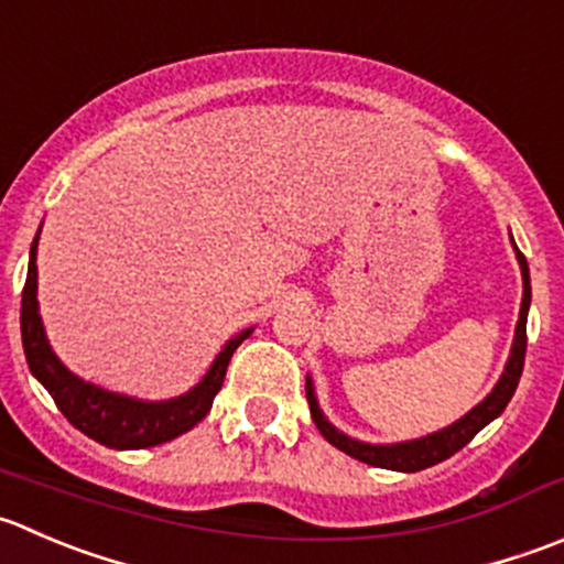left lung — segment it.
<instances>
[{
	"mask_svg": "<svg viewBox=\"0 0 564 564\" xmlns=\"http://www.w3.org/2000/svg\"><path fill=\"white\" fill-rule=\"evenodd\" d=\"M518 261H521V275H523V300H521V319H518L516 327V341H512V352L510 360H507V369L501 375L499 386L490 391L488 399L477 404L468 415H463L460 421H455L452 427L441 430V433L427 435V438L419 441H408V444H393V446H371V444H360V441L347 438V435L338 433L333 424H327L325 415H322L319 404H316L314 388H311V380H305V399H308L311 408V419H314L316 430L325 435L327 444H333L336 449H341L344 455L355 457V460L366 463V466H377V468H391V471H424L430 466H438V463L449 460L455 452H460L474 435L479 433L482 427H488L490 421L496 415L505 413L507 402L516 393L518 380H521L523 371V358H527V314H529V300H532V286H529V267L527 259H523L521 250L516 248Z\"/></svg>",
	"mask_w": 564,
	"mask_h": 564,
	"instance_id": "obj_1",
	"label": "left lung"
}]
</instances>
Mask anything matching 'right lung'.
Here are the masks:
<instances>
[{"instance_id":"1","label":"right lung","mask_w":564,"mask_h":564,"mask_svg":"<svg viewBox=\"0 0 564 564\" xmlns=\"http://www.w3.org/2000/svg\"><path fill=\"white\" fill-rule=\"evenodd\" d=\"M37 237L30 250V272H26L24 292H21V341H24V355L30 371L43 382L52 393L59 413L74 424L87 438L98 441L109 449H145V446H160L167 441L178 438L187 430H193L206 413H209L215 393L226 380L228 360L234 349L250 336V330L239 333L237 338L223 347L212 369L206 371L204 380L184 397L171 399V402H140V399L109 393L104 388L90 386L70 375L57 355L52 352L43 333L41 314H37V267H35Z\"/></svg>"}]
</instances>
